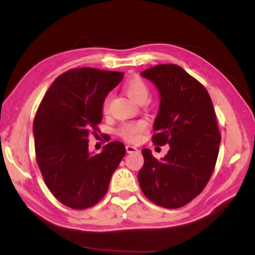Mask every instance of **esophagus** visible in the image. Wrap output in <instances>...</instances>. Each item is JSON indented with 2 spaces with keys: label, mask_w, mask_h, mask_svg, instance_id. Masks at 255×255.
Here are the masks:
<instances>
[{
  "label": "esophagus",
  "mask_w": 255,
  "mask_h": 255,
  "mask_svg": "<svg viewBox=\"0 0 255 255\" xmlns=\"http://www.w3.org/2000/svg\"><path fill=\"white\" fill-rule=\"evenodd\" d=\"M138 148L135 147L133 145H127V152L128 153H133V152H137Z\"/></svg>",
  "instance_id": "34e87169"
}]
</instances>
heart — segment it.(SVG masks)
<instances>
[{
    "label": "heart",
    "mask_w": 255,
    "mask_h": 255,
    "mask_svg": "<svg viewBox=\"0 0 255 255\" xmlns=\"http://www.w3.org/2000/svg\"><path fill=\"white\" fill-rule=\"evenodd\" d=\"M125 92H127L128 95L137 103L140 102V101H146L149 95V89L147 85L139 78H133L128 80V81L125 83ZM108 106H109V99L104 101V111L108 110ZM145 128L146 123L142 121L133 122V123H127L121 127L120 134L128 141H137L139 139V135H140V132L144 131Z\"/></svg>",
    "instance_id": "obj_1"
}]
</instances>
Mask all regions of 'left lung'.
<instances>
[{
	"mask_svg": "<svg viewBox=\"0 0 255 255\" xmlns=\"http://www.w3.org/2000/svg\"><path fill=\"white\" fill-rule=\"evenodd\" d=\"M140 75L160 96L153 142L168 144L169 149L160 160L151 149H141L139 186L156 205L183 207L201 194L214 172L221 144L214 104L207 89L177 65H156Z\"/></svg>",
	"mask_w": 255,
	"mask_h": 255,
	"instance_id": "obj_1",
	"label": "left lung"
}]
</instances>
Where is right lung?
<instances>
[{"label":"right lung","mask_w":255,"mask_h":255,"mask_svg":"<svg viewBox=\"0 0 255 255\" xmlns=\"http://www.w3.org/2000/svg\"><path fill=\"white\" fill-rule=\"evenodd\" d=\"M123 72L75 68L59 75L45 94L33 122L37 162L54 197L72 209L102 200L125 155L121 141L89 152L92 130L102 121L103 103Z\"/></svg>","instance_id":"right-lung-1"}]
</instances>
